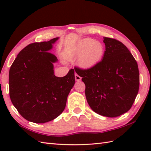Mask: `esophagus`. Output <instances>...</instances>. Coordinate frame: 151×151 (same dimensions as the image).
I'll list each match as a JSON object with an SVG mask.
<instances>
[{
    "label": "esophagus",
    "instance_id": "1",
    "mask_svg": "<svg viewBox=\"0 0 151 151\" xmlns=\"http://www.w3.org/2000/svg\"><path fill=\"white\" fill-rule=\"evenodd\" d=\"M75 81H80L81 80V76H80L78 75H77V74H75Z\"/></svg>",
    "mask_w": 151,
    "mask_h": 151
}]
</instances>
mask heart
<instances>
[{"instance_id":"obj_1","label":"heart","mask_w":151,"mask_h":151,"mask_svg":"<svg viewBox=\"0 0 151 151\" xmlns=\"http://www.w3.org/2000/svg\"><path fill=\"white\" fill-rule=\"evenodd\" d=\"M73 56L78 57V63L84 68H91L97 64L104 54L102 45L92 39H84L73 47Z\"/></svg>"}]
</instances>
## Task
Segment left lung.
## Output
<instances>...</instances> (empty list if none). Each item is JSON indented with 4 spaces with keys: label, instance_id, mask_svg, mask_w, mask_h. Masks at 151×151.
<instances>
[{
    "label": "left lung",
    "instance_id": "left-lung-1",
    "mask_svg": "<svg viewBox=\"0 0 151 151\" xmlns=\"http://www.w3.org/2000/svg\"><path fill=\"white\" fill-rule=\"evenodd\" d=\"M103 39L105 51L101 62L90 69L75 70L86 85L90 108L102 116L115 117L129 111L135 101L139 85L138 66L124 44Z\"/></svg>",
    "mask_w": 151,
    "mask_h": 151
}]
</instances>
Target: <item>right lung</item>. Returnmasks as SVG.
<instances>
[{
    "label": "right lung",
    "instance_id": "obj_1",
    "mask_svg": "<svg viewBox=\"0 0 151 151\" xmlns=\"http://www.w3.org/2000/svg\"><path fill=\"white\" fill-rule=\"evenodd\" d=\"M59 37L34 43L18 54L9 72V97L25 119L36 123L52 121L62 113L75 84V70L63 77L54 75L57 58L50 52Z\"/></svg>",
    "mask_w": 151,
    "mask_h": 151
}]
</instances>
